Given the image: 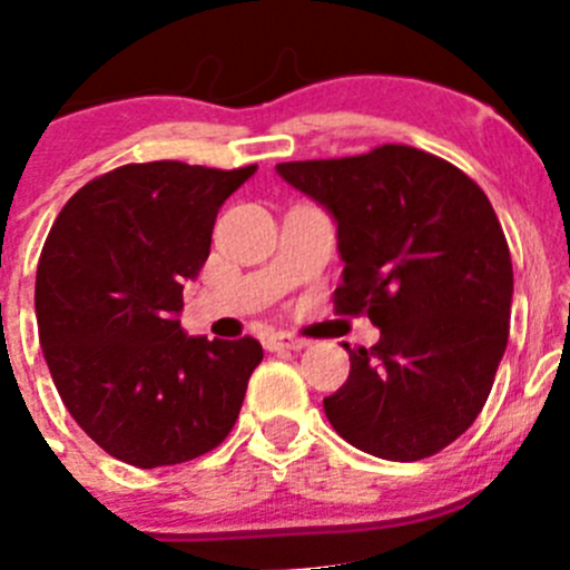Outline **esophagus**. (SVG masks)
Returning a JSON list of instances; mask_svg holds the SVG:
<instances>
[{
    "mask_svg": "<svg viewBox=\"0 0 570 570\" xmlns=\"http://www.w3.org/2000/svg\"><path fill=\"white\" fill-rule=\"evenodd\" d=\"M308 342L303 340V336H295V334H284V331H275V334H267V340H264V347L273 353H281V351H301V347H306Z\"/></svg>",
    "mask_w": 570,
    "mask_h": 570,
    "instance_id": "obj_1",
    "label": "esophagus"
}]
</instances>
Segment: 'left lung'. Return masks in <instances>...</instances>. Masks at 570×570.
Listing matches in <instances>:
<instances>
[{
    "mask_svg": "<svg viewBox=\"0 0 570 570\" xmlns=\"http://www.w3.org/2000/svg\"><path fill=\"white\" fill-rule=\"evenodd\" d=\"M275 169L334 217L336 314L381 331L373 347L342 342L351 373L325 417L381 460L438 454L479 417L510 336L512 258L488 195L406 145Z\"/></svg>",
    "mask_w": 570,
    "mask_h": 570,
    "instance_id": "8db88e82",
    "label": "left lung"
}]
</instances>
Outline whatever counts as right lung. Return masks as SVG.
Here are the masks:
<instances>
[{
    "label": "right lung",
    "instance_id": "right-lung-1",
    "mask_svg": "<svg viewBox=\"0 0 570 570\" xmlns=\"http://www.w3.org/2000/svg\"><path fill=\"white\" fill-rule=\"evenodd\" d=\"M253 173L256 164H125L88 180L43 242V358L77 425L127 465L197 460L239 417L262 345L186 336L178 314L184 281L212 250L217 212Z\"/></svg>",
    "mask_w": 570,
    "mask_h": 570
}]
</instances>
